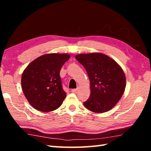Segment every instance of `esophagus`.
Instances as JSON below:
<instances>
[{"label": "esophagus", "instance_id": "obj_1", "mask_svg": "<svg viewBox=\"0 0 151 151\" xmlns=\"http://www.w3.org/2000/svg\"><path fill=\"white\" fill-rule=\"evenodd\" d=\"M78 88H73V89H72V90H71V91H72V93H76V92L78 91Z\"/></svg>", "mask_w": 151, "mask_h": 151}]
</instances>
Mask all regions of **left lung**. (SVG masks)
<instances>
[{
  "label": "left lung",
  "instance_id": "8db88e82",
  "mask_svg": "<svg viewBox=\"0 0 151 151\" xmlns=\"http://www.w3.org/2000/svg\"><path fill=\"white\" fill-rule=\"evenodd\" d=\"M75 58L85 67L90 80L91 95L84 106L96 113L110 111L124 92L126 78L122 68L102 53L80 54Z\"/></svg>",
  "mask_w": 151,
  "mask_h": 151
}]
</instances>
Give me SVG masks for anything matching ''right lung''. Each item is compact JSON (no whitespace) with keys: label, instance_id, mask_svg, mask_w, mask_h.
<instances>
[{"label":"right lung","instance_id":"right-lung-1","mask_svg":"<svg viewBox=\"0 0 151 151\" xmlns=\"http://www.w3.org/2000/svg\"><path fill=\"white\" fill-rule=\"evenodd\" d=\"M70 57L50 53L40 56L27 66L22 75L21 86L33 108L50 112L61 106L66 94L63 89L60 71Z\"/></svg>","mask_w":151,"mask_h":151}]
</instances>
